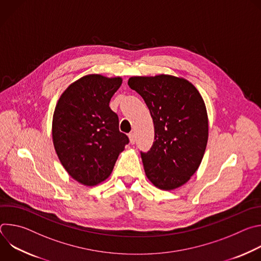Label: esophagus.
I'll list each match as a JSON object with an SVG mask.
<instances>
[{
  "label": "esophagus",
  "mask_w": 261,
  "mask_h": 261,
  "mask_svg": "<svg viewBox=\"0 0 261 261\" xmlns=\"http://www.w3.org/2000/svg\"><path fill=\"white\" fill-rule=\"evenodd\" d=\"M129 140H130V143H131V144H134V143H135V134H134V133H130V134H129Z\"/></svg>",
  "instance_id": "1"
}]
</instances>
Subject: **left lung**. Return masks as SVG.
I'll return each instance as SVG.
<instances>
[{"mask_svg": "<svg viewBox=\"0 0 261 261\" xmlns=\"http://www.w3.org/2000/svg\"><path fill=\"white\" fill-rule=\"evenodd\" d=\"M128 85L143 98L154 123V143L141 153L145 175L155 187L174 190L202 161L208 138L204 101L189 81L168 74L132 76Z\"/></svg>", "mask_w": 261, "mask_h": 261, "instance_id": "1", "label": "left lung"}]
</instances>
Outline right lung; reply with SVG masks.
I'll return each mask as SVG.
<instances>
[{"instance_id": "obj_1", "label": "right lung", "mask_w": 261, "mask_h": 261, "mask_svg": "<svg viewBox=\"0 0 261 261\" xmlns=\"http://www.w3.org/2000/svg\"><path fill=\"white\" fill-rule=\"evenodd\" d=\"M122 83L120 76L89 74L72 83L55 108L51 133L59 160L73 179L89 187L110 175L129 142L109 107Z\"/></svg>"}]
</instances>
